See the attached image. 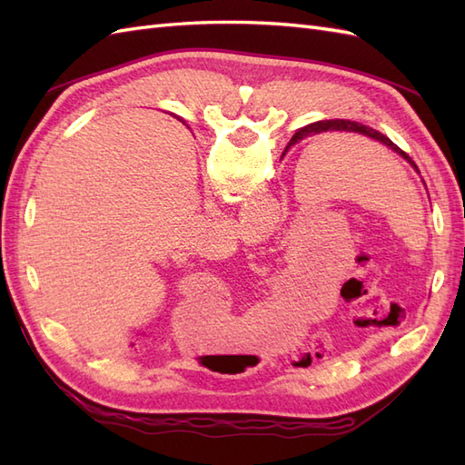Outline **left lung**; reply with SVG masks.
Instances as JSON below:
<instances>
[{"mask_svg":"<svg viewBox=\"0 0 465 465\" xmlns=\"http://www.w3.org/2000/svg\"><path fill=\"white\" fill-rule=\"evenodd\" d=\"M323 132H355V134H361V135H368V137H371V140H375V142H380V143H383L385 147H390V150L393 152V153H398V155H401L403 160H406L413 170H416L418 173H420V170H418V165L413 163V160L411 157L403 152V150H400V147L393 143L390 137H385L383 134H380V132H375L373 127H370V125H363V124H358V122H345V120H328V122H315V124H310V125H305V127H302V130H298L293 134V137L290 140V143H288V147L290 145H295L298 143L300 140H305V137H310V135H318V134H323ZM288 147H285V150H288Z\"/></svg>","mask_w":465,"mask_h":465,"instance_id":"left-lung-1","label":"left lung"}]
</instances>
